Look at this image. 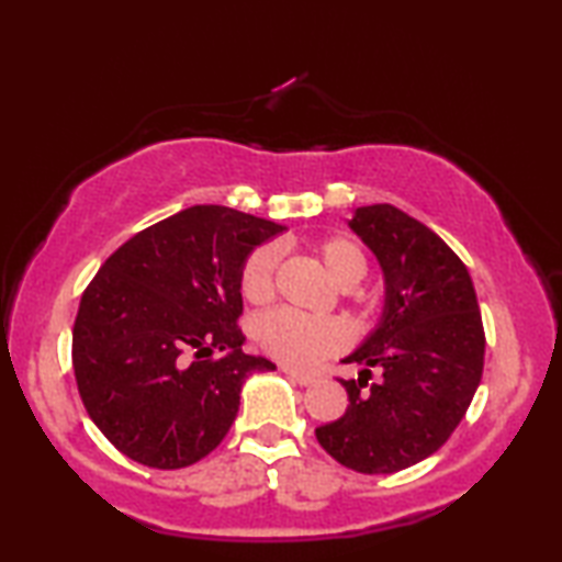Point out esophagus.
<instances>
[{
  "instance_id": "1",
  "label": "esophagus",
  "mask_w": 562,
  "mask_h": 562,
  "mask_svg": "<svg viewBox=\"0 0 562 562\" xmlns=\"http://www.w3.org/2000/svg\"><path fill=\"white\" fill-rule=\"evenodd\" d=\"M282 372L288 374L292 382H297V384H302V386H310V384H315V376H310V374H302V372H297V369H290V367H282Z\"/></svg>"
}]
</instances>
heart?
<instances>
[{"mask_svg": "<svg viewBox=\"0 0 562 562\" xmlns=\"http://www.w3.org/2000/svg\"><path fill=\"white\" fill-rule=\"evenodd\" d=\"M317 255L327 272L341 288H355L367 274V258L361 247L345 235H331L317 243ZM280 247L265 243L247 255L240 270V290L245 300L265 302L274 292ZM260 349L288 367H312L339 355L349 345V329L335 317H312L304 312L282 307L265 312L255 325Z\"/></svg>", "mask_w": 562, "mask_h": 562, "instance_id": "heart-1", "label": "heart"}]
</instances>
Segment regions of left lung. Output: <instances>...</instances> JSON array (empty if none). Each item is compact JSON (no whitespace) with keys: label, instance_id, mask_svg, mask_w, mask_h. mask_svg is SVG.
<instances>
[{"label":"left lung","instance_id":"1","mask_svg":"<svg viewBox=\"0 0 562 562\" xmlns=\"http://www.w3.org/2000/svg\"><path fill=\"white\" fill-rule=\"evenodd\" d=\"M349 227L376 255L386 280L384 315L345 364L347 412L317 426L331 459L359 473H396L449 441L483 374L486 335L459 255L416 217L389 203L357 207ZM379 368L383 379L368 384Z\"/></svg>","mask_w":562,"mask_h":562}]
</instances>
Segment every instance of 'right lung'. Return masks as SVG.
I'll list each match as a JSON object with an SVG mask.
<instances>
[{"label": "right lung", "mask_w": 562, "mask_h": 562, "mask_svg": "<svg viewBox=\"0 0 562 562\" xmlns=\"http://www.w3.org/2000/svg\"><path fill=\"white\" fill-rule=\"evenodd\" d=\"M282 225L193 205L123 243L83 290L71 361L101 434L150 469H183L225 439L247 374L240 270ZM215 350H225L223 358Z\"/></svg>", "instance_id": "add662e5"}]
</instances>
